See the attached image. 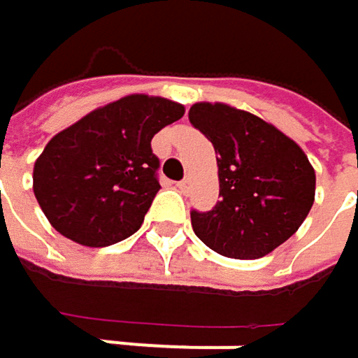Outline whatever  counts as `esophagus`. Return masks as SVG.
<instances>
[{"label":"esophagus","mask_w":358,"mask_h":358,"mask_svg":"<svg viewBox=\"0 0 358 358\" xmlns=\"http://www.w3.org/2000/svg\"><path fill=\"white\" fill-rule=\"evenodd\" d=\"M190 184H192V180L184 178V180H180L176 186H178V190H180V192H182V194H186V192L190 190Z\"/></svg>","instance_id":"34e87169"}]
</instances>
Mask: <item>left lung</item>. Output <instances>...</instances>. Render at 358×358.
I'll return each instance as SVG.
<instances>
[{
  "label": "left lung",
  "mask_w": 358,
  "mask_h": 358,
  "mask_svg": "<svg viewBox=\"0 0 358 358\" xmlns=\"http://www.w3.org/2000/svg\"><path fill=\"white\" fill-rule=\"evenodd\" d=\"M190 124L217 153L220 196L211 211H190L194 234L232 259H259L286 243L315 201V170L275 126L226 103H194Z\"/></svg>",
  "instance_id": "1"
}]
</instances>
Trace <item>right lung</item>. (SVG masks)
I'll return each mask as SVG.
<instances>
[{"mask_svg": "<svg viewBox=\"0 0 358 358\" xmlns=\"http://www.w3.org/2000/svg\"><path fill=\"white\" fill-rule=\"evenodd\" d=\"M182 115L176 101L128 95L57 132L33 170V190L49 224L85 247L132 236L162 188L151 138Z\"/></svg>", "mask_w": 358, "mask_h": 358, "instance_id": "obj_1", "label": "right lung"}]
</instances>
